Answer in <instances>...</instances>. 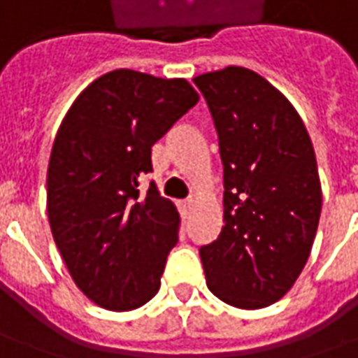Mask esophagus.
<instances>
[{"label": "esophagus", "mask_w": 358, "mask_h": 358, "mask_svg": "<svg viewBox=\"0 0 358 358\" xmlns=\"http://www.w3.org/2000/svg\"><path fill=\"white\" fill-rule=\"evenodd\" d=\"M192 208H194V202H192V200H188V202H182V203H180V214H182V217H188V216H190Z\"/></svg>", "instance_id": "1"}]
</instances>
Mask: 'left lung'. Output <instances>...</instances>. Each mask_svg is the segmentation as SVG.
<instances>
[{
  "label": "left lung",
  "mask_w": 358,
  "mask_h": 358,
  "mask_svg": "<svg viewBox=\"0 0 358 358\" xmlns=\"http://www.w3.org/2000/svg\"><path fill=\"white\" fill-rule=\"evenodd\" d=\"M206 96L224 164V226L200 248L208 289L262 309L301 275L323 194L313 142L287 96L245 67L194 77Z\"/></svg>",
  "instance_id": "left-lung-1"
}]
</instances>
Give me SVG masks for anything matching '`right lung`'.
Instances as JSON below:
<instances>
[{"label": "right lung", "mask_w": 358, "mask_h": 358, "mask_svg": "<svg viewBox=\"0 0 358 358\" xmlns=\"http://www.w3.org/2000/svg\"><path fill=\"white\" fill-rule=\"evenodd\" d=\"M200 101L186 79L117 69L75 99L47 168V217L59 253L85 297L130 311L160 289L180 214L155 186L152 146Z\"/></svg>", "instance_id": "right-lung-1"}]
</instances>
